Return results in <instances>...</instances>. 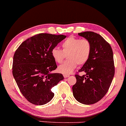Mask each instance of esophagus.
<instances>
[{"label":"esophagus","mask_w":126,"mask_h":126,"mask_svg":"<svg viewBox=\"0 0 126 126\" xmlns=\"http://www.w3.org/2000/svg\"><path fill=\"white\" fill-rule=\"evenodd\" d=\"M70 76V75L69 74H63V77H64L65 78H68V77Z\"/></svg>","instance_id":"34e87169"}]
</instances>
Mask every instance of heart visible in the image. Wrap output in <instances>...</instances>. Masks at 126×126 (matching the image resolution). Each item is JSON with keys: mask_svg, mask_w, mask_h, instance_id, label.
<instances>
[{"mask_svg": "<svg viewBox=\"0 0 126 126\" xmlns=\"http://www.w3.org/2000/svg\"><path fill=\"white\" fill-rule=\"evenodd\" d=\"M63 50L54 47L51 54L54 61L57 63H61L67 54L66 61L58 67V70L63 74H70L76 68L78 64H85L90 59L92 46L90 41L87 39H80L75 37H69L61 44Z\"/></svg>", "mask_w": 126, "mask_h": 126, "instance_id": "b5f03b06", "label": "heart"}]
</instances>
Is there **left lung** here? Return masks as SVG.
I'll return each mask as SVG.
<instances>
[{
    "instance_id": "left-lung-1",
    "label": "left lung",
    "mask_w": 126,
    "mask_h": 126,
    "mask_svg": "<svg viewBox=\"0 0 126 126\" xmlns=\"http://www.w3.org/2000/svg\"><path fill=\"white\" fill-rule=\"evenodd\" d=\"M78 35L90 41L92 50L87 63L78 71L85 74L75 75L73 93L79 102L92 105L106 95L111 84L115 74L113 52L110 44L98 33L87 31Z\"/></svg>"
}]
</instances>
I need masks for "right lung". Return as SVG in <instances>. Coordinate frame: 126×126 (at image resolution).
I'll return each mask as SVG.
<instances>
[{
  "label": "right lung",
  "mask_w": 126,
  "mask_h": 126,
  "mask_svg": "<svg viewBox=\"0 0 126 126\" xmlns=\"http://www.w3.org/2000/svg\"><path fill=\"white\" fill-rule=\"evenodd\" d=\"M66 38L63 35L39 33L23 42L13 57V74L18 88L28 101L43 105L54 97L51 89L64 79L52 73L57 68L51 52Z\"/></svg>",
  "instance_id": "add662e5"
}]
</instances>
